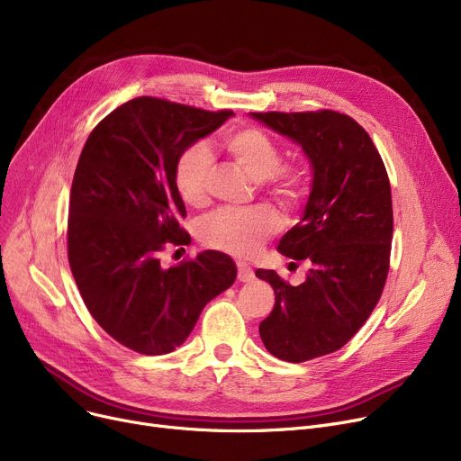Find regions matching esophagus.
<instances>
[{"label":"esophagus","instance_id":"obj_1","mask_svg":"<svg viewBox=\"0 0 461 461\" xmlns=\"http://www.w3.org/2000/svg\"><path fill=\"white\" fill-rule=\"evenodd\" d=\"M237 278L240 282H252L254 280V271H252L249 263H243V261L237 263Z\"/></svg>","mask_w":461,"mask_h":461}]
</instances>
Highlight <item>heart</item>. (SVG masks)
Returning <instances> with one entry per match:
<instances>
[{
    "instance_id": "heart-1",
    "label": "heart",
    "mask_w": 461,
    "mask_h": 461,
    "mask_svg": "<svg viewBox=\"0 0 461 461\" xmlns=\"http://www.w3.org/2000/svg\"><path fill=\"white\" fill-rule=\"evenodd\" d=\"M224 149L254 181H271L273 194L284 205L297 203L306 188V174L301 167H278L282 153L278 143L261 129L243 127L222 140ZM211 153L203 143H190L174 162V185L183 202L198 205L207 192ZM280 228L278 214L269 207L216 209L198 226L203 245L233 256H252L263 240Z\"/></svg>"
}]
</instances>
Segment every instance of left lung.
Returning <instances> with one entry per match:
<instances>
[{"label":"left lung","mask_w":461,"mask_h":461,"mask_svg":"<svg viewBox=\"0 0 461 461\" xmlns=\"http://www.w3.org/2000/svg\"><path fill=\"white\" fill-rule=\"evenodd\" d=\"M250 117L297 143L310 162L301 221L278 243L280 254L306 261L310 271L299 285L256 271L275 289V308L259 323L263 346L282 360L304 362L346 346L381 297L393 243L391 183L368 132L349 115Z\"/></svg>","instance_id":"left-lung-1"}]
</instances>
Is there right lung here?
I'll return each instance as SVG.
<instances>
[{
	"label": "right lung",
	"mask_w": 461,
	"mask_h": 461,
	"mask_svg": "<svg viewBox=\"0 0 461 461\" xmlns=\"http://www.w3.org/2000/svg\"><path fill=\"white\" fill-rule=\"evenodd\" d=\"M233 115L138 96L89 134L70 188L68 263L80 295L113 340L141 355L179 348L209 301L235 282V261L205 250L164 269L166 240L186 243L174 162Z\"/></svg>",
	"instance_id": "obj_1"
}]
</instances>
